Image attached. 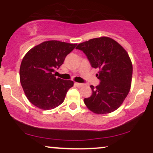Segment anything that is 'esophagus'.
Listing matches in <instances>:
<instances>
[{
  "mask_svg": "<svg viewBox=\"0 0 153 153\" xmlns=\"http://www.w3.org/2000/svg\"><path fill=\"white\" fill-rule=\"evenodd\" d=\"M75 86H77V87H78V88H80V87H82V85H83V84L80 83V82H75Z\"/></svg>",
  "mask_w": 153,
  "mask_h": 153,
  "instance_id": "obj_1",
  "label": "esophagus"
}]
</instances>
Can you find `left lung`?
I'll return each instance as SVG.
<instances>
[{
    "instance_id": "left-lung-1",
    "label": "left lung",
    "mask_w": 153,
    "mask_h": 153,
    "mask_svg": "<svg viewBox=\"0 0 153 153\" xmlns=\"http://www.w3.org/2000/svg\"><path fill=\"white\" fill-rule=\"evenodd\" d=\"M76 49L83 51L91 66L99 70V85H91L92 95L84 99L89 110L106 114L117 110L129 94L132 78V63L127 52L108 36L91 39L80 43Z\"/></svg>"
}]
</instances>
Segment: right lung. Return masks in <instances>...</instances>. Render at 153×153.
I'll return each instance as SVG.
<instances>
[{
	"label": "right lung",
	"instance_id": "obj_1",
	"mask_svg": "<svg viewBox=\"0 0 153 153\" xmlns=\"http://www.w3.org/2000/svg\"><path fill=\"white\" fill-rule=\"evenodd\" d=\"M76 45L50 40L36 45L25 54L20 66V82L26 98L35 106L50 110L64 101L74 82L56 78L53 72Z\"/></svg>",
	"mask_w": 153,
	"mask_h": 153
}]
</instances>
